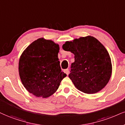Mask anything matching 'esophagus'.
<instances>
[{
	"mask_svg": "<svg viewBox=\"0 0 125 125\" xmlns=\"http://www.w3.org/2000/svg\"><path fill=\"white\" fill-rule=\"evenodd\" d=\"M64 72H65V73L66 74H67V75H68V73H69V70H68V69H66V70H64Z\"/></svg>",
	"mask_w": 125,
	"mask_h": 125,
	"instance_id": "34e87169",
	"label": "esophagus"
}]
</instances>
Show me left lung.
Instances as JSON below:
<instances>
[{"label":"left lung","instance_id":"left-lung-1","mask_svg":"<svg viewBox=\"0 0 125 125\" xmlns=\"http://www.w3.org/2000/svg\"><path fill=\"white\" fill-rule=\"evenodd\" d=\"M62 49L75 55L68 76L78 90L93 94L107 85L111 76V60L97 39L91 36L81 37L66 42Z\"/></svg>","mask_w":125,"mask_h":125}]
</instances>
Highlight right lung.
I'll return each mask as SVG.
<instances>
[{
	"label": "right lung",
	"mask_w": 125,
	"mask_h": 125,
	"mask_svg": "<svg viewBox=\"0 0 125 125\" xmlns=\"http://www.w3.org/2000/svg\"><path fill=\"white\" fill-rule=\"evenodd\" d=\"M60 47L50 40L39 38L23 52L18 71L25 89L35 96L47 98L56 92L67 76L58 61Z\"/></svg>",
	"instance_id": "1"
}]
</instances>
